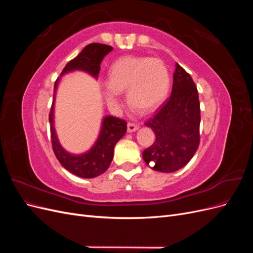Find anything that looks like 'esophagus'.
Wrapping results in <instances>:
<instances>
[{
    "instance_id": "34e87169",
    "label": "esophagus",
    "mask_w": 253,
    "mask_h": 253,
    "mask_svg": "<svg viewBox=\"0 0 253 253\" xmlns=\"http://www.w3.org/2000/svg\"><path fill=\"white\" fill-rule=\"evenodd\" d=\"M138 129V126L133 124V122H128L127 124V132L128 133H133L135 131H137Z\"/></svg>"
}]
</instances>
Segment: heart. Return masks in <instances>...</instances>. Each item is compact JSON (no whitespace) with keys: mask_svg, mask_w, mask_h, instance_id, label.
<instances>
[{"mask_svg":"<svg viewBox=\"0 0 253 253\" xmlns=\"http://www.w3.org/2000/svg\"><path fill=\"white\" fill-rule=\"evenodd\" d=\"M109 84L105 89L109 103H116L120 91L127 89L128 102L142 113H150L165 100L170 76L163 60L126 56L111 65Z\"/></svg>","mask_w":253,"mask_h":253,"instance_id":"heart-1","label":"heart"}]
</instances>
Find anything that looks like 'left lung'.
<instances>
[{"label": "left lung", "mask_w": 253, "mask_h": 253, "mask_svg": "<svg viewBox=\"0 0 253 253\" xmlns=\"http://www.w3.org/2000/svg\"><path fill=\"white\" fill-rule=\"evenodd\" d=\"M201 106L191 76L176 64L171 96L157 109L145 126L155 133V140L142 152L153 170L171 173L185 167L200 145Z\"/></svg>", "instance_id": "obj_1"}]
</instances>
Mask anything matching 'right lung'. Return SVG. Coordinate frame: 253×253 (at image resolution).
<instances>
[{
	"mask_svg": "<svg viewBox=\"0 0 253 253\" xmlns=\"http://www.w3.org/2000/svg\"><path fill=\"white\" fill-rule=\"evenodd\" d=\"M113 47L101 43H91L86 45L75 59L71 60L63 68L61 76L73 71L86 72L97 78L100 72L102 59L112 51ZM60 78L55 82V94ZM53 103L55 95L49 113L50 136L52 150L56 157L67 171L83 178H93L104 173L109 169L114 156V148L120 138L126 132V121L114 116L103 118L100 134L95 144L89 151L83 154L75 155L66 152L57 138L55 126H53Z\"/></svg>",
	"mask_w": 253,
	"mask_h": 253,
	"instance_id": "add662e5",
	"label": "right lung"
}]
</instances>
